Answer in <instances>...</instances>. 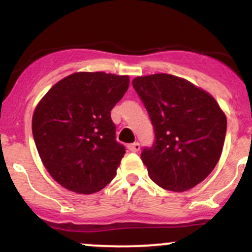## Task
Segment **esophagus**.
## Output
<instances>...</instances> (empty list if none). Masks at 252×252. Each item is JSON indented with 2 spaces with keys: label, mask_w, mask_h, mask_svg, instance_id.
<instances>
[{
  "label": "esophagus",
  "mask_w": 252,
  "mask_h": 252,
  "mask_svg": "<svg viewBox=\"0 0 252 252\" xmlns=\"http://www.w3.org/2000/svg\"><path fill=\"white\" fill-rule=\"evenodd\" d=\"M128 149L130 150V152H132V153H137L138 150L141 149V146H140V143H138V142H135V143H132V144H129Z\"/></svg>",
  "instance_id": "obj_1"
}]
</instances>
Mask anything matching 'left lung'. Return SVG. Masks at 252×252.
Here are the masks:
<instances>
[{
    "instance_id": "1",
    "label": "left lung",
    "mask_w": 252,
    "mask_h": 252,
    "mask_svg": "<svg viewBox=\"0 0 252 252\" xmlns=\"http://www.w3.org/2000/svg\"><path fill=\"white\" fill-rule=\"evenodd\" d=\"M132 86L154 128V143L141 153L150 179L173 192L193 189L220 158L225 114L206 91L172 74L137 77Z\"/></svg>"
}]
</instances>
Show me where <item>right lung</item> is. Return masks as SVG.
<instances>
[{"instance_id":"add662e5","label":"right lung","mask_w":252,"mask_h":252,"mask_svg":"<svg viewBox=\"0 0 252 252\" xmlns=\"http://www.w3.org/2000/svg\"><path fill=\"white\" fill-rule=\"evenodd\" d=\"M128 88V76L78 72L58 82L37 104L34 142L43 166L63 187L92 194L115 178L126 148L116 141L111 110Z\"/></svg>"}]
</instances>
